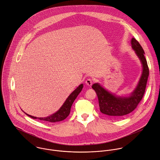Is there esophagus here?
<instances>
[{"label": "esophagus", "mask_w": 160, "mask_h": 160, "mask_svg": "<svg viewBox=\"0 0 160 160\" xmlns=\"http://www.w3.org/2000/svg\"><path fill=\"white\" fill-rule=\"evenodd\" d=\"M92 82H93V81H92V79H91V78H88V79H86V85H88V86H91V85H92Z\"/></svg>", "instance_id": "esophagus-1"}]
</instances>
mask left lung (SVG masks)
<instances>
[{"label":"left lung","mask_w":160,"mask_h":160,"mask_svg":"<svg viewBox=\"0 0 160 160\" xmlns=\"http://www.w3.org/2000/svg\"><path fill=\"white\" fill-rule=\"evenodd\" d=\"M131 43L132 48L135 51L142 65L141 78L131 95L128 97L117 96L106 91L98 83H95L92 86L98 98L100 111L114 118H120L126 115L136 109L144 96L149 76V68L143 49L134 38H132Z\"/></svg>","instance_id":"left-lung-1"}]
</instances>
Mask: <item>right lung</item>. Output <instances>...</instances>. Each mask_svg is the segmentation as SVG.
Segmentation results:
<instances>
[{"instance_id":"obj_1","label":"right lung","mask_w":160,"mask_h":160,"mask_svg":"<svg viewBox=\"0 0 160 160\" xmlns=\"http://www.w3.org/2000/svg\"><path fill=\"white\" fill-rule=\"evenodd\" d=\"M82 88H83V84H80L69 96V97L67 98V99L66 100L64 103L62 104L61 108L56 112L54 113L53 114H52L51 116H49L46 117V118H37V117L31 116L28 114H26V112L25 113L28 116H29V117H31L33 119H38L42 120V121H45V122H55L62 121V120L65 119L69 116V114L70 113V111H71V106H72L73 102L74 101V100L76 99V98H77V96H78V94L82 91Z\"/></svg>"}]
</instances>
